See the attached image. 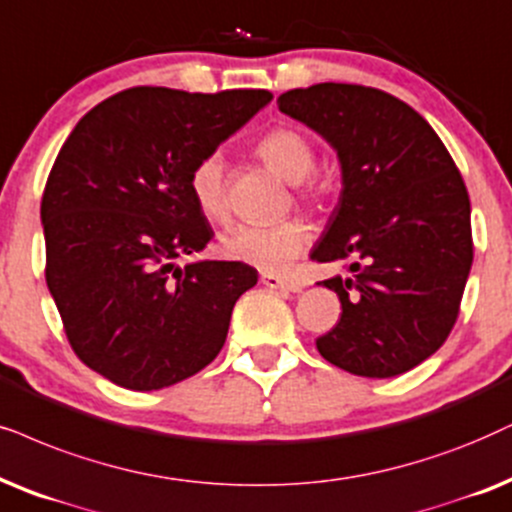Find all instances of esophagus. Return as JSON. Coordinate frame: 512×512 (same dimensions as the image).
I'll use <instances>...</instances> for the list:
<instances>
[{
  "label": "esophagus",
  "instance_id": "34e87169",
  "mask_svg": "<svg viewBox=\"0 0 512 512\" xmlns=\"http://www.w3.org/2000/svg\"><path fill=\"white\" fill-rule=\"evenodd\" d=\"M261 282L265 287L270 289H282V291H301V284L289 280V277H280V275H272V272H263Z\"/></svg>",
  "mask_w": 512,
  "mask_h": 512
}]
</instances>
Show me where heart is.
I'll use <instances>...</instances> for the list:
<instances>
[{
  "label": "heart",
  "instance_id": "b5f03b06",
  "mask_svg": "<svg viewBox=\"0 0 512 512\" xmlns=\"http://www.w3.org/2000/svg\"><path fill=\"white\" fill-rule=\"evenodd\" d=\"M254 152L284 181L298 183L296 192L301 202L308 207H322L327 188L310 176L315 167V148L303 131L289 124L272 126L258 138ZM190 192L197 209L209 221H225L228 188H225L221 155L211 152L192 167ZM308 240V228L294 218L275 225H235L221 235V254L230 261L251 265L263 272H277L308 247Z\"/></svg>",
  "mask_w": 512,
  "mask_h": 512
}]
</instances>
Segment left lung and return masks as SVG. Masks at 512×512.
I'll list each match as a JSON object with an SVG mask.
<instances>
[{
  "instance_id": "8db88e82",
  "label": "left lung",
  "mask_w": 512,
  "mask_h": 512,
  "mask_svg": "<svg viewBox=\"0 0 512 512\" xmlns=\"http://www.w3.org/2000/svg\"><path fill=\"white\" fill-rule=\"evenodd\" d=\"M277 105L327 138L343 169L313 261H338L350 277L322 282L343 313L317 350L355 376L404 374L447 341L461 310L473 265L461 171L433 126L381 89L324 82Z\"/></svg>"
}]
</instances>
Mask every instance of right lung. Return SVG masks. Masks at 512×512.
I'll return each mask as SVG.
<instances>
[{"mask_svg":"<svg viewBox=\"0 0 512 512\" xmlns=\"http://www.w3.org/2000/svg\"><path fill=\"white\" fill-rule=\"evenodd\" d=\"M270 101L265 89L134 86L86 112L63 143L42 195L44 275L70 348L96 374L159 390L221 353L258 272L237 261L176 268L214 237L190 171Z\"/></svg>","mask_w":512,"mask_h":512,"instance_id":"right-lung-1","label":"right lung"}]
</instances>
